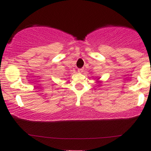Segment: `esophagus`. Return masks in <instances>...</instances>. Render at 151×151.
<instances>
[{"instance_id":"34e87169","label":"esophagus","mask_w":151,"mask_h":151,"mask_svg":"<svg viewBox=\"0 0 151 151\" xmlns=\"http://www.w3.org/2000/svg\"><path fill=\"white\" fill-rule=\"evenodd\" d=\"M83 71H84V69H78V72L82 73V72H83Z\"/></svg>"}]
</instances>
